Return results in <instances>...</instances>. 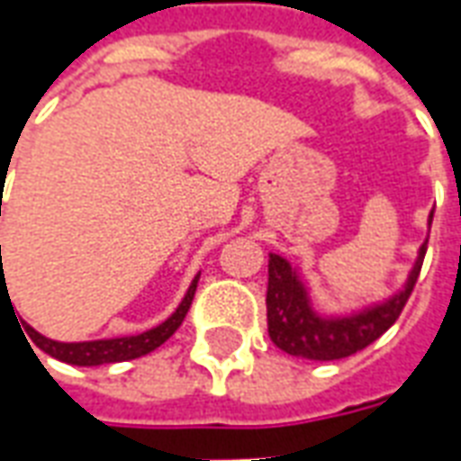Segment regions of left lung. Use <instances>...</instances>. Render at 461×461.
Segmentation results:
<instances>
[{
    "mask_svg": "<svg viewBox=\"0 0 461 461\" xmlns=\"http://www.w3.org/2000/svg\"><path fill=\"white\" fill-rule=\"evenodd\" d=\"M432 221V214H429ZM427 241L420 247L415 267L410 271L405 291L395 294L385 303L343 316V319H323L311 309L306 286L296 276V269L279 254H269V289H267V321L269 336L276 346L289 356L309 357V360H339L375 343L405 309L410 294L415 289L417 276L425 261Z\"/></svg>",
    "mask_w": 461,
    "mask_h": 461,
    "instance_id": "left-lung-1",
    "label": "left lung"
}]
</instances>
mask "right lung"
<instances>
[{
  "label": "right lung",
  "mask_w": 461,
  "mask_h": 461,
  "mask_svg": "<svg viewBox=\"0 0 461 461\" xmlns=\"http://www.w3.org/2000/svg\"><path fill=\"white\" fill-rule=\"evenodd\" d=\"M2 249V247H0ZM197 281L200 276H194V281L190 284V289L185 294V299L177 306V311L172 313L170 319L155 326V329L145 330V333H138V336H125V339H105V340H86V343H59V340H51L41 336L39 330H34L32 326H22L26 333V339H32L36 346L41 348L44 353H49L56 360H64V363H71V366H104V363H121V360H132V357L148 356L150 350H155L158 346H162L165 340L170 339L175 330L180 329L182 321L187 316V311L192 306V299H194V291H197ZM5 286V284H2Z\"/></svg>",
  "instance_id": "right-lung-1"
}]
</instances>
